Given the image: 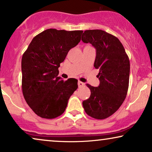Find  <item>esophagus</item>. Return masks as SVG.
<instances>
[{
  "label": "esophagus",
  "mask_w": 152,
  "mask_h": 152,
  "mask_svg": "<svg viewBox=\"0 0 152 152\" xmlns=\"http://www.w3.org/2000/svg\"><path fill=\"white\" fill-rule=\"evenodd\" d=\"M84 83H83V82H78V86L79 87H82V86H84Z\"/></svg>",
  "instance_id": "obj_1"
}]
</instances>
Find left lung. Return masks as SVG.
Segmentation results:
<instances>
[{
    "instance_id": "8db88e82",
    "label": "left lung",
    "mask_w": 152,
    "mask_h": 152,
    "mask_svg": "<svg viewBox=\"0 0 152 152\" xmlns=\"http://www.w3.org/2000/svg\"><path fill=\"white\" fill-rule=\"evenodd\" d=\"M82 40L96 50L94 67L99 69V85L87 84L91 96L83 101L84 111L95 119L109 118L119 109L126 98L130 72L129 59L119 39L101 30L84 31Z\"/></svg>"
}]
</instances>
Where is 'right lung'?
<instances>
[{"instance_id": "add662e5", "label": "right lung", "mask_w": 152, "mask_h": 152, "mask_svg": "<svg viewBox=\"0 0 152 152\" xmlns=\"http://www.w3.org/2000/svg\"><path fill=\"white\" fill-rule=\"evenodd\" d=\"M82 30L48 29L34 37L21 60L24 98L39 117L53 119L65 111L77 80L58 77L60 64L81 40Z\"/></svg>"}]
</instances>
